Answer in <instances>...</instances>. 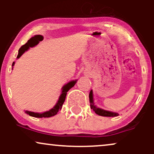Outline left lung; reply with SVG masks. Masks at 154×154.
I'll list each match as a JSON object with an SVG mask.
<instances>
[{
  "mask_svg": "<svg viewBox=\"0 0 154 154\" xmlns=\"http://www.w3.org/2000/svg\"><path fill=\"white\" fill-rule=\"evenodd\" d=\"M89 98H90V103H91V108L95 111V114H97L98 115L103 116H116L119 115L117 113H114V112H111V111L103 110V109H99V108H97L94 105V103H93V91H91V92H90Z\"/></svg>",
  "mask_w": 154,
  "mask_h": 154,
  "instance_id": "8db88e82",
  "label": "left lung"
}]
</instances>
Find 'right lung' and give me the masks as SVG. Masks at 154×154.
Here are the masks:
<instances>
[{"mask_svg":"<svg viewBox=\"0 0 154 154\" xmlns=\"http://www.w3.org/2000/svg\"><path fill=\"white\" fill-rule=\"evenodd\" d=\"M43 40V37L40 35H35V36L31 38L29 40H28L27 43H26L24 45H23L22 46L19 48V54L17 55V59H19V58L20 57V56H22V55L24 54L26 51H27L29 47L35 46V45H36L37 44H38L39 42L42 41ZM14 62H13L12 66H14ZM76 82H77V80H73L72 81V82L67 83L66 85H65L63 86L62 92H61V94L60 95L59 99L58 100L57 103H56V106H55L52 109H51V110H49L48 111H46V112L42 113V114H40V113L32 112V111H26L25 112L27 114H29V116H33V117H37V118H42V117L48 118V117H51V116L56 115V114L59 112L60 109H61V107H62L63 102H64L65 98H66L67 92L69 91V90L70 88H72L74 85H75Z\"/></svg>","mask_w":154,"mask_h":154,"instance_id":"1","label":"right lung"}]
</instances>
